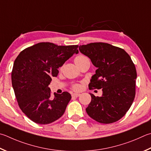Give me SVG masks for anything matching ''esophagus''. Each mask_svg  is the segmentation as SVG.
Instances as JSON below:
<instances>
[{"label":"esophagus","instance_id":"34e87169","mask_svg":"<svg viewBox=\"0 0 151 151\" xmlns=\"http://www.w3.org/2000/svg\"><path fill=\"white\" fill-rule=\"evenodd\" d=\"M80 94H78V93H74V94H72V96L73 97H76V98H77V97H78V96H80Z\"/></svg>","mask_w":151,"mask_h":151}]
</instances>
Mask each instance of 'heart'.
<instances>
[{
	"label": "heart",
	"instance_id": "1",
	"mask_svg": "<svg viewBox=\"0 0 151 151\" xmlns=\"http://www.w3.org/2000/svg\"><path fill=\"white\" fill-rule=\"evenodd\" d=\"M85 60H88V58L86 56L83 55H78L76 57L75 59V63L77 65L78 63H79L84 61H85ZM81 87H82V86L81 84H75L72 86V88L74 90H76V91H78V90H80L81 89Z\"/></svg>",
	"mask_w": 151,
	"mask_h": 151
}]
</instances>
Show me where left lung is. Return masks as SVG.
<instances>
[{"label":"left lung","instance_id":"left-lung-1","mask_svg":"<svg viewBox=\"0 0 151 151\" xmlns=\"http://www.w3.org/2000/svg\"><path fill=\"white\" fill-rule=\"evenodd\" d=\"M97 69L92 76L89 89L102 88V96L90 94L92 100L86 111L101 123H112L125 116L135 96L137 71L124 49L107 43L95 42L79 46Z\"/></svg>","mask_w":151,"mask_h":151}]
</instances>
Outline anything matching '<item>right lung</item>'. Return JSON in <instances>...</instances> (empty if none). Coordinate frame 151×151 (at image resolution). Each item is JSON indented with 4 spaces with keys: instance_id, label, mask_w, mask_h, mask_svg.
Here are the masks:
<instances>
[{
    "instance_id": "obj_1",
    "label": "right lung",
    "mask_w": 151,
    "mask_h": 151,
    "mask_svg": "<svg viewBox=\"0 0 151 151\" xmlns=\"http://www.w3.org/2000/svg\"><path fill=\"white\" fill-rule=\"evenodd\" d=\"M78 45H57L38 43L22 51L15 59L12 84L18 106L26 116L38 124H49L65 113L71 95L67 92L54 94L49 84L58 68L74 53Z\"/></svg>"
}]
</instances>
